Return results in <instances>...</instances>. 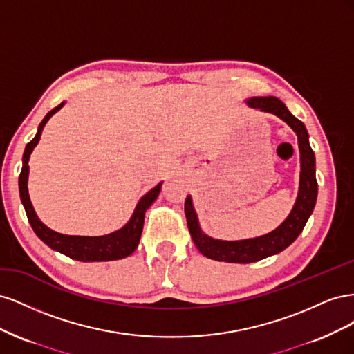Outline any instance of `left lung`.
I'll return each instance as SVG.
<instances>
[{
    "instance_id": "8db88e82",
    "label": "left lung",
    "mask_w": 354,
    "mask_h": 354,
    "mask_svg": "<svg viewBox=\"0 0 354 354\" xmlns=\"http://www.w3.org/2000/svg\"><path fill=\"white\" fill-rule=\"evenodd\" d=\"M245 103L252 109L276 115L285 124L291 127V130L297 134L298 138L299 167H301V171H299L298 195L291 212L288 214V217L274 230L257 238L223 241L208 236L207 233L202 232L199 226L198 214L194 208L192 196L189 195L186 198L185 212L187 227L199 252L211 260L239 264L260 261L288 248L298 238V234L303 232L308 217L312 216L317 199L316 158L308 143V133L306 130V125L288 111L283 102H281L277 97H273V95H267V97H251L245 100Z\"/></svg>"
}]
</instances>
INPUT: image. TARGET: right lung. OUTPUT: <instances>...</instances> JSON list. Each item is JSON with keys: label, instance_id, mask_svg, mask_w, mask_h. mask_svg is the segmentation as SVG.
<instances>
[{"label": "right lung", "instance_id": "add662e5", "mask_svg": "<svg viewBox=\"0 0 354 354\" xmlns=\"http://www.w3.org/2000/svg\"><path fill=\"white\" fill-rule=\"evenodd\" d=\"M63 104H65V102H62L57 108L50 111L44 116V120L41 121L38 127L35 137L32 138L25 147L24 160H22L24 162L22 173L19 176V192H20V199H22V203L26 211L28 220L30 223L32 229H34V232L37 233V236L42 242L48 245L51 250L66 255L72 260L90 263V261H113V260L125 259V257L131 255L136 251L138 242H140L143 223H145V214L147 208L156 201L160 192V186H162V181H160L159 185H156L152 190H149L147 194L137 202L133 216L127 221V224H124L121 229H118L109 234H103V236H72V234L57 233L55 230H51L50 227H47L46 224L38 218L34 207H32L29 192H28L29 158L32 151H34L35 146L39 142L46 124L48 122V120L53 115L63 108Z\"/></svg>", "mask_w": 354, "mask_h": 354}]
</instances>
